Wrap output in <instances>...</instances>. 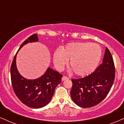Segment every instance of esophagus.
Masks as SVG:
<instances>
[{"instance_id": "34e87169", "label": "esophagus", "mask_w": 124, "mask_h": 124, "mask_svg": "<svg viewBox=\"0 0 124 124\" xmlns=\"http://www.w3.org/2000/svg\"><path fill=\"white\" fill-rule=\"evenodd\" d=\"M69 79V78H68V77H66V76H63L62 78V81H64V80H66V79Z\"/></svg>"}]
</instances>
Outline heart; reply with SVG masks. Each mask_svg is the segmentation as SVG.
<instances>
[{
    "instance_id": "obj_1",
    "label": "heart",
    "mask_w": 124,
    "mask_h": 124,
    "mask_svg": "<svg viewBox=\"0 0 124 124\" xmlns=\"http://www.w3.org/2000/svg\"><path fill=\"white\" fill-rule=\"evenodd\" d=\"M101 56L99 45L89 42H73L67 44L62 50H55L53 62L56 69L62 70L70 60L69 65L78 76H86L96 69Z\"/></svg>"
}]
</instances>
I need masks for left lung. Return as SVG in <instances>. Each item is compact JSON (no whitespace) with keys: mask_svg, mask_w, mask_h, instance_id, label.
<instances>
[{"mask_svg":"<svg viewBox=\"0 0 124 124\" xmlns=\"http://www.w3.org/2000/svg\"><path fill=\"white\" fill-rule=\"evenodd\" d=\"M115 79V66L109 49L106 47L103 63L89 76L72 79L70 96L78 106L89 108L106 98Z\"/></svg>","mask_w":124,"mask_h":124,"instance_id":"1","label":"left lung"}]
</instances>
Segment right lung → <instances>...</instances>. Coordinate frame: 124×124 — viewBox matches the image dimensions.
Instances as JSON below:
<instances>
[{"label":"right lung","mask_w":124,"mask_h":124,"mask_svg":"<svg viewBox=\"0 0 124 124\" xmlns=\"http://www.w3.org/2000/svg\"><path fill=\"white\" fill-rule=\"evenodd\" d=\"M37 34L31 35L20 46L18 51L29 42H38ZM11 65L10 75L13 89L18 99L27 106L39 108L46 106L53 96L56 87L61 82L62 75L48 68L38 79H27L19 73L16 66V55Z\"/></svg>","instance_id":"right-lung-1"}]
</instances>
